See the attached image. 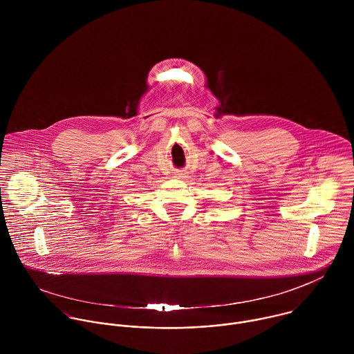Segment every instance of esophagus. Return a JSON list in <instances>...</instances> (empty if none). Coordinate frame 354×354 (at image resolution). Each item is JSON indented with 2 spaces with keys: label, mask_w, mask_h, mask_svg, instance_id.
<instances>
[{
  "label": "esophagus",
  "mask_w": 354,
  "mask_h": 354,
  "mask_svg": "<svg viewBox=\"0 0 354 354\" xmlns=\"http://www.w3.org/2000/svg\"><path fill=\"white\" fill-rule=\"evenodd\" d=\"M178 177H184V174H183V173H178Z\"/></svg>",
  "instance_id": "1"
}]
</instances>
